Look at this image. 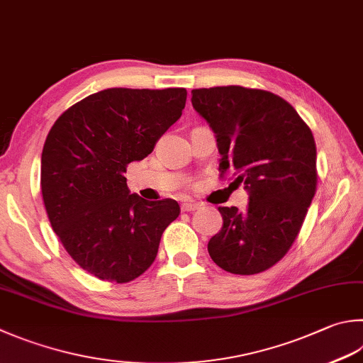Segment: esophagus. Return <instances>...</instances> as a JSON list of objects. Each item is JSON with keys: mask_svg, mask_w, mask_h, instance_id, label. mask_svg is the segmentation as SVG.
<instances>
[{"mask_svg": "<svg viewBox=\"0 0 363 363\" xmlns=\"http://www.w3.org/2000/svg\"><path fill=\"white\" fill-rule=\"evenodd\" d=\"M199 207H201V205L196 203V202H183L182 203V211H194Z\"/></svg>", "mask_w": 363, "mask_h": 363, "instance_id": "esophagus-1", "label": "esophagus"}]
</instances>
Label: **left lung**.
I'll use <instances>...</instances> for the list:
<instances>
[{
    "instance_id": "obj_1",
    "label": "left lung",
    "mask_w": 363,
    "mask_h": 363,
    "mask_svg": "<svg viewBox=\"0 0 363 363\" xmlns=\"http://www.w3.org/2000/svg\"><path fill=\"white\" fill-rule=\"evenodd\" d=\"M191 94L193 107L216 134L220 177L232 172L234 183L250 193L245 211L218 207L223 228L210 238L208 255L235 275L269 270L296 242L316 194L311 129L275 93L229 85Z\"/></svg>"
}]
</instances>
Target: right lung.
<instances>
[{
  "mask_svg": "<svg viewBox=\"0 0 363 363\" xmlns=\"http://www.w3.org/2000/svg\"><path fill=\"white\" fill-rule=\"evenodd\" d=\"M184 104V88H107L52 126L40 158L45 211L67 255L90 275L129 283L155 262L180 205L129 194L125 172L153 152Z\"/></svg>",
  "mask_w": 363,
  "mask_h": 363,
  "instance_id": "add662e5",
  "label": "right lung"
}]
</instances>
